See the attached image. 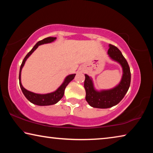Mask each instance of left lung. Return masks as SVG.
I'll return each mask as SVG.
<instances>
[{"label":"left lung","mask_w":153,"mask_h":153,"mask_svg":"<svg viewBox=\"0 0 153 153\" xmlns=\"http://www.w3.org/2000/svg\"><path fill=\"white\" fill-rule=\"evenodd\" d=\"M108 46V56L120 64L123 70L122 77L119 84L113 88L98 91L95 89L92 77L85 74L86 100L91 107L94 108H107L117 105L123 99L130 86L131 73L128 62L116 46L112 45Z\"/></svg>","instance_id":"1"}]
</instances>
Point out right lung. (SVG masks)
<instances>
[{"label":"right lung","instance_id":"1","mask_svg":"<svg viewBox=\"0 0 153 153\" xmlns=\"http://www.w3.org/2000/svg\"><path fill=\"white\" fill-rule=\"evenodd\" d=\"M56 39V37H48L39 41V42H38L36 44V45L33 46L32 50H31L29 53L27 54V55L25 56V57L24 58V61H23L20 67L19 80V85L21 89L22 90L23 94H24L25 97H26L27 99L29 100L30 102L38 106H48L57 103L59 100L63 98L65 92V89L66 86L68 85L69 83L70 82L71 80L74 79L75 76H76V74H70L69 75V76H67L65 77V79H64L63 82L62 83V84L55 90V91L51 93H47V94H37V93L30 92L29 90L25 89V88L22 86V82H21V74H22L23 67L24 66L25 61H26L28 57H29V56L33 53V51L38 47V46L44 45V44L51 43L54 42Z\"/></svg>","mask_w":153,"mask_h":153}]
</instances>
